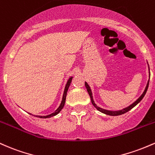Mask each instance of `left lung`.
Here are the masks:
<instances>
[{
    "mask_svg": "<svg viewBox=\"0 0 155 155\" xmlns=\"http://www.w3.org/2000/svg\"><path fill=\"white\" fill-rule=\"evenodd\" d=\"M149 78H150V72H149ZM149 81H148L147 85V87H146V88H145V90H144L143 93L142 94L141 96H140V97H139V98L138 99V100H137L136 101H135V102H133V103L131 105H130L129 107H126V108H124V109H123V110H118V111H110V110H105V109L101 108V107H97V105H96V104L94 103V100H93V97H92V93H91V88H90L89 86H88V83H87L86 82H85V86H86V88L87 91H88V94H89L90 97H91V103L93 104V105L95 107H96V108L97 109V110H98L99 111H100V112L103 113V114H107V115H110V116H119V115H121V114H125V113L128 112V111L131 110L132 108H133V107H135V106L137 104H138L139 102H140V101H141L142 99L143 98V97L145 96L146 93H147V89H148V87H149Z\"/></svg>",
    "mask_w": 155,
    "mask_h": 155,
    "instance_id": "1",
    "label": "left lung"
}]
</instances>
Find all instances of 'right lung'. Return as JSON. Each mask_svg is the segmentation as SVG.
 <instances>
[{"label":"right lung","mask_w":155,"mask_h":155,"mask_svg":"<svg viewBox=\"0 0 155 155\" xmlns=\"http://www.w3.org/2000/svg\"><path fill=\"white\" fill-rule=\"evenodd\" d=\"M72 77H71L68 80V81H67V84H66V86H65V88H64V95H63V98H62V101H61V103L60 106L58 107V108L55 111V112H53V114H50V115H48V116H35L36 117H39V118H41V119H47V118H50L52 117V116H54L55 115H57V114H58L59 112H60L61 110V109L63 108L64 106V104H65V102H66V97H67V91H68V88L69 86H70V83L72 82Z\"/></svg>","instance_id":"obj_1"}]
</instances>
